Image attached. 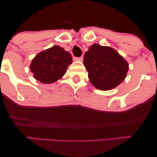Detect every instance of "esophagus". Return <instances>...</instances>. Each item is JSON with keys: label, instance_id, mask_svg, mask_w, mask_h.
<instances>
[{"label": "esophagus", "instance_id": "1", "mask_svg": "<svg viewBox=\"0 0 157 157\" xmlns=\"http://www.w3.org/2000/svg\"><path fill=\"white\" fill-rule=\"evenodd\" d=\"M74 60H77V61H82V60H83V57H74Z\"/></svg>", "mask_w": 157, "mask_h": 157}]
</instances>
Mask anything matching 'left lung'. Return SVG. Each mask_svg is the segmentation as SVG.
Segmentation results:
<instances>
[{"mask_svg":"<svg viewBox=\"0 0 157 157\" xmlns=\"http://www.w3.org/2000/svg\"><path fill=\"white\" fill-rule=\"evenodd\" d=\"M83 64L90 82L103 91L121 83L128 70V63L116 50L98 44H93L85 53Z\"/></svg>","mask_w":157,"mask_h":157,"instance_id":"1","label":"left lung"}]
</instances>
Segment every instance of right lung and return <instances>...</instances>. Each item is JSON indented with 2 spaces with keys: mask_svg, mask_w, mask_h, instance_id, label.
<instances>
[{
  "mask_svg": "<svg viewBox=\"0 0 157 157\" xmlns=\"http://www.w3.org/2000/svg\"><path fill=\"white\" fill-rule=\"evenodd\" d=\"M72 62L71 54L58 46L41 52L32 60L30 70L36 80L51 83L60 79Z\"/></svg>",
  "mask_w": 157,
  "mask_h": 157,
  "instance_id": "obj_1",
  "label": "right lung"
}]
</instances>
